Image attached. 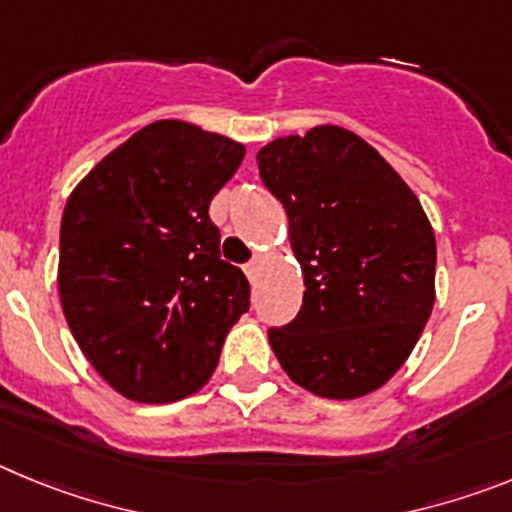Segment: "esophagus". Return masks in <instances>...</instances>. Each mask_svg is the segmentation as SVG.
<instances>
[{
    "mask_svg": "<svg viewBox=\"0 0 512 512\" xmlns=\"http://www.w3.org/2000/svg\"><path fill=\"white\" fill-rule=\"evenodd\" d=\"M259 269H261V261H259V259H253L251 264L246 266V277H248V282H256V277H259Z\"/></svg>",
    "mask_w": 512,
    "mask_h": 512,
    "instance_id": "34e87169",
    "label": "esophagus"
}]
</instances>
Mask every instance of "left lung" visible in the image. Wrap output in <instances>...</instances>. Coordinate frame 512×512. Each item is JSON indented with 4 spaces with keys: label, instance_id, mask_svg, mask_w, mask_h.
Returning a JSON list of instances; mask_svg holds the SVG:
<instances>
[{
    "label": "left lung",
    "instance_id": "1",
    "mask_svg": "<svg viewBox=\"0 0 512 512\" xmlns=\"http://www.w3.org/2000/svg\"><path fill=\"white\" fill-rule=\"evenodd\" d=\"M287 210L302 310L269 343L287 377L328 400L390 382L431 318L436 235L400 174L361 135L315 125L256 153Z\"/></svg>",
    "mask_w": 512,
    "mask_h": 512
}]
</instances>
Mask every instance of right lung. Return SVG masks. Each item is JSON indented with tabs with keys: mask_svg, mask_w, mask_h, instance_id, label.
Instances as JSON below:
<instances>
[{
	"mask_svg": "<svg viewBox=\"0 0 512 512\" xmlns=\"http://www.w3.org/2000/svg\"><path fill=\"white\" fill-rule=\"evenodd\" d=\"M246 146L158 120L110 151L69 194L58 295L81 354L133 402L200 392L248 310V279L220 259L210 200Z\"/></svg>",
	"mask_w": 512,
	"mask_h": 512,
	"instance_id": "obj_1",
	"label": "right lung"
}]
</instances>
